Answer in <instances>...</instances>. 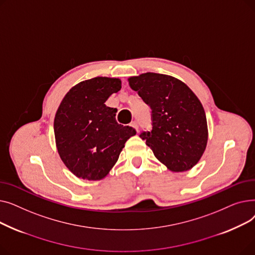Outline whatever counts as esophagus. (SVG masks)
Returning <instances> with one entry per match:
<instances>
[{"label": "esophagus", "instance_id": "1", "mask_svg": "<svg viewBox=\"0 0 255 255\" xmlns=\"http://www.w3.org/2000/svg\"><path fill=\"white\" fill-rule=\"evenodd\" d=\"M131 127H132V128H134V129L138 132V125H137V122H136V121H133V122L131 123Z\"/></svg>", "mask_w": 255, "mask_h": 255}]
</instances>
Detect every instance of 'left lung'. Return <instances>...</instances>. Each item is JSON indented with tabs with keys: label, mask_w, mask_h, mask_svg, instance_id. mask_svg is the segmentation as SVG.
Instances as JSON below:
<instances>
[{
	"label": "left lung",
	"mask_w": 255,
	"mask_h": 255,
	"mask_svg": "<svg viewBox=\"0 0 255 255\" xmlns=\"http://www.w3.org/2000/svg\"><path fill=\"white\" fill-rule=\"evenodd\" d=\"M128 82L152 110L153 128L140 133V138L169 170L191 169L208 142L202 102L188 86L170 75L146 72L129 77Z\"/></svg>",
	"instance_id": "left-lung-1"
}]
</instances>
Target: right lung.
Returning a JSON list of instances; mask_svg holds the SVG:
<instances>
[{"instance_id":"obj_1","label":"right lung","mask_w":255,"mask_h":255,"mask_svg":"<svg viewBox=\"0 0 255 255\" xmlns=\"http://www.w3.org/2000/svg\"><path fill=\"white\" fill-rule=\"evenodd\" d=\"M121 79L97 76L72 87L53 121L57 150L74 176L99 181L117 163L125 142L136 131L118 124L117 109L105 105L121 90Z\"/></svg>"}]
</instances>
